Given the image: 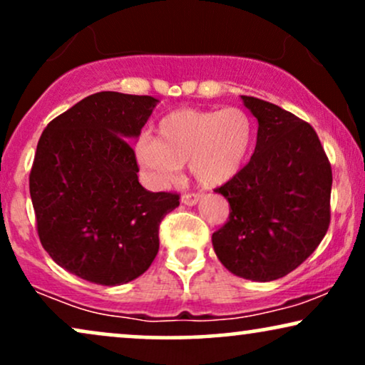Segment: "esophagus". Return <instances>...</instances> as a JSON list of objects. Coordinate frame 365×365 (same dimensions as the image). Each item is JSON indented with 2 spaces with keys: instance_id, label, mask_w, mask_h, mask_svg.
<instances>
[{
  "instance_id": "1",
  "label": "esophagus",
  "mask_w": 365,
  "mask_h": 365,
  "mask_svg": "<svg viewBox=\"0 0 365 365\" xmlns=\"http://www.w3.org/2000/svg\"><path fill=\"white\" fill-rule=\"evenodd\" d=\"M200 198H202L200 192H185V193H182V204L195 205Z\"/></svg>"
}]
</instances>
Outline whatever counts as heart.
Masks as SVG:
<instances>
[{"label": "heart", "mask_w": 365, "mask_h": 365, "mask_svg": "<svg viewBox=\"0 0 365 365\" xmlns=\"http://www.w3.org/2000/svg\"><path fill=\"white\" fill-rule=\"evenodd\" d=\"M251 145V118L242 109H178L160 119L155 140H140L136 158L160 185L175 180L185 163L200 183L220 185L242 168Z\"/></svg>", "instance_id": "b5f03b06"}]
</instances>
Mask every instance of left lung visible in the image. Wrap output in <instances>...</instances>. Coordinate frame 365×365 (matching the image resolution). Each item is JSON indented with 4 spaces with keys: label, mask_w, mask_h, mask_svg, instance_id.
I'll use <instances>...</instances> for the list:
<instances>
[{
    "label": "left lung",
    "mask_w": 365,
    "mask_h": 365,
    "mask_svg": "<svg viewBox=\"0 0 365 365\" xmlns=\"http://www.w3.org/2000/svg\"><path fill=\"white\" fill-rule=\"evenodd\" d=\"M242 101L259 123L256 150L246 167L215 188L230 212L212 244L230 273L273 281L297 269L325 237L331 167L307 121L267 101Z\"/></svg>",
    "instance_id": "left-lung-1"
}]
</instances>
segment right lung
<instances>
[{"label": "right lung", "instance_id": "1", "mask_svg": "<svg viewBox=\"0 0 365 365\" xmlns=\"http://www.w3.org/2000/svg\"><path fill=\"white\" fill-rule=\"evenodd\" d=\"M156 99L121 92L87 96L41 133L30 172L36 232L68 273L114 286L138 278L160 249V224L175 192L138 182L135 150Z\"/></svg>", "mask_w": 365, "mask_h": 365}]
</instances>
